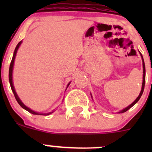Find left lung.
<instances>
[{
  "instance_id": "1",
  "label": "left lung",
  "mask_w": 152,
  "mask_h": 152,
  "mask_svg": "<svg viewBox=\"0 0 152 152\" xmlns=\"http://www.w3.org/2000/svg\"><path fill=\"white\" fill-rule=\"evenodd\" d=\"M140 56H141V58H142V68H143V76H142V88H141V91H140V94H139L138 97L137 98V99L134 100V102H133L132 104H131L129 106H128L127 107H126L125 109H124V110H121L120 112H118V113H125V112H126L127 110H129L131 107H132L136 103H137V102L139 101V99H140V97H141L142 93H143V90H144V87H145V63H144V60H143V58H142V54L140 53Z\"/></svg>"
}]
</instances>
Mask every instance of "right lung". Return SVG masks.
I'll return each mask as SVG.
<instances>
[{
	"label": "right lung",
	"instance_id": "1",
	"mask_svg": "<svg viewBox=\"0 0 152 152\" xmlns=\"http://www.w3.org/2000/svg\"><path fill=\"white\" fill-rule=\"evenodd\" d=\"M21 43H22V41H20V42H19V43L17 45L16 48H15V51H14V54H13V57H12V62H11L10 63V70H9V79H10V86H11V88H12V92H13L14 95H15V99H16L17 102H18V104H19L20 105L21 107H23V108L24 109V110H27V111L29 112L30 113H31V114L33 115H50L52 113H53V111L50 112V113H37V112H35L34 111V110H31L30 108H28V107H27L22 102H21V100L20 99V98L18 97V94H17L16 91H15V87H14V85H13V82H12V71H13V66H14V62H15V56H16V53H17V51H18V48H19L20 45H21ZM70 83L68 84L67 86V87H68L69 85H70Z\"/></svg>",
	"mask_w": 152,
	"mask_h": 152
}]
</instances>
